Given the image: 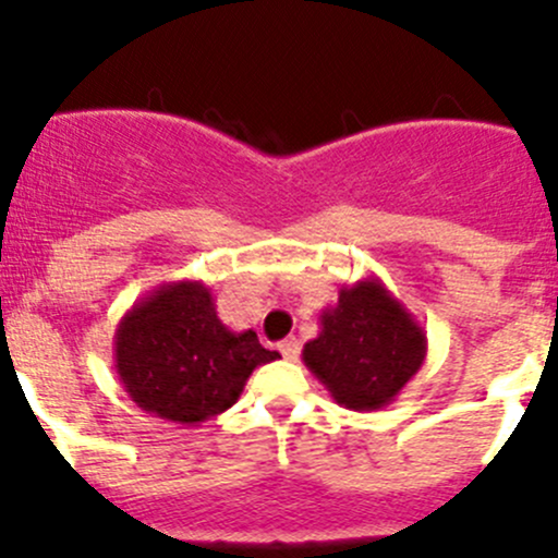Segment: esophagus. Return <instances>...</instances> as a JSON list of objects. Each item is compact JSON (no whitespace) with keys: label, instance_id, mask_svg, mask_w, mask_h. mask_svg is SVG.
Masks as SVG:
<instances>
[{"label":"esophagus","instance_id":"obj_1","mask_svg":"<svg viewBox=\"0 0 558 558\" xmlns=\"http://www.w3.org/2000/svg\"><path fill=\"white\" fill-rule=\"evenodd\" d=\"M280 353H283L286 362H296V356H300V340H283L280 342Z\"/></svg>","mask_w":558,"mask_h":558}]
</instances>
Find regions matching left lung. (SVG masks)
<instances>
[{
	"instance_id": "left-lung-1",
	"label": "left lung",
	"mask_w": 558,
	"mask_h": 558,
	"mask_svg": "<svg viewBox=\"0 0 558 558\" xmlns=\"http://www.w3.org/2000/svg\"><path fill=\"white\" fill-rule=\"evenodd\" d=\"M302 362L340 408L369 413L393 402L426 359V331L375 275L340 289L320 311Z\"/></svg>"
}]
</instances>
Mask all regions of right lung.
<instances>
[{
	"label": "right lung",
	"mask_w": 558,
	"mask_h": 558,
	"mask_svg": "<svg viewBox=\"0 0 558 558\" xmlns=\"http://www.w3.org/2000/svg\"><path fill=\"white\" fill-rule=\"evenodd\" d=\"M123 391L156 418L196 426L240 399L251 373L280 359L256 331H232L202 280H174L134 302L112 340Z\"/></svg>",
	"instance_id": "1"
}]
</instances>
